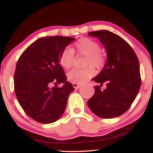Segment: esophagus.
Wrapping results in <instances>:
<instances>
[{
  "mask_svg": "<svg viewBox=\"0 0 153 153\" xmlns=\"http://www.w3.org/2000/svg\"><path fill=\"white\" fill-rule=\"evenodd\" d=\"M72 85H73V86H74V88L75 89H78L82 86L81 84H77V83H73V84H72Z\"/></svg>",
  "mask_w": 153,
  "mask_h": 153,
  "instance_id": "obj_1",
  "label": "esophagus"
}]
</instances>
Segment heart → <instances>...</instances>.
<instances>
[{"label": "heart", "mask_w": 153, "mask_h": 153, "mask_svg": "<svg viewBox=\"0 0 153 153\" xmlns=\"http://www.w3.org/2000/svg\"><path fill=\"white\" fill-rule=\"evenodd\" d=\"M74 51L80 55L86 56V66L92 65L97 68L103 66L105 58L100 52V46L96 41L88 38H82L74 44ZM74 53L70 48H66L62 51L59 58V63L63 68L69 69L73 65ZM94 75L92 67L85 69H74L67 74L69 81L77 84H83Z\"/></svg>", "instance_id": "obj_1"}]
</instances>
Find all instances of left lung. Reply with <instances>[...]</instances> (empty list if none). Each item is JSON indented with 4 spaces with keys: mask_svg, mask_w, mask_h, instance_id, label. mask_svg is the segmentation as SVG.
<instances>
[{
    "mask_svg": "<svg viewBox=\"0 0 153 153\" xmlns=\"http://www.w3.org/2000/svg\"><path fill=\"white\" fill-rule=\"evenodd\" d=\"M88 36L98 38L107 53L102 71L93 78L102 86L95 92L88 106L95 115L103 119L118 117L129 109L138 94L141 84L138 57L130 45L122 38L108 30L90 32Z\"/></svg>",
    "mask_w": 153,
    "mask_h": 153,
    "instance_id": "obj_1",
    "label": "left lung"
}]
</instances>
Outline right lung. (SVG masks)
<instances>
[{
  "label": "right lung",
  "instance_id": "right-lung-1",
  "mask_svg": "<svg viewBox=\"0 0 153 153\" xmlns=\"http://www.w3.org/2000/svg\"><path fill=\"white\" fill-rule=\"evenodd\" d=\"M74 38L46 36L30 45L20 56L14 74L18 102L25 113L41 123L57 121L65 110L69 95L74 91L67 82L60 55ZM63 82L61 88L50 86Z\"/></svg>",
  "mask_w": 153,
  "mask_h": 153
}]
</instances>
